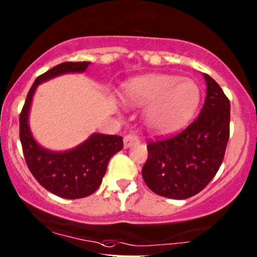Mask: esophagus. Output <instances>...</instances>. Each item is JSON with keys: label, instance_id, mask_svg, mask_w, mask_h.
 <instances>
[{"label": "esophagus", "instance_id": "1", "mask_svg": "<svg viewBox=\"0 0 257 257\" xmlns=\"http://www.w3.org/2000/svg\"><path fill=\"white\" fill-rule=\"evenodd\" d=\"M123 143H124V148L125 149L132 148V146L135 145V144L139 143V138H138L135 134H126L125 137H124Z\"/></svg>", "mask_w": 257, "mask_h": 257}]
</instances>
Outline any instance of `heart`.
Here are the masks:
<instances>
[{"mask_svg": "<svg viewBox=\"0 0 257 257\" xmlns=\"http://www.w3.org/2000/svg\"><path fill=\"white\" fill-rule=\"evenodd\" d=\"M124 102L143 107L144 122L151 131L167 134L178 131L195 112L199 86L190 79L173 74H148L123 85Z\"/></svg>", "mask_w": 257, "mask_h": 257, "instance_id": "1", "label": "heart"}]
</instances>
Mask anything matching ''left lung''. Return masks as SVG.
I'll use <instances>...</instances> for the list:
<instances>
[{
  "label": "left lung",
  "mask_w": 257,
  "mask_h": 257,
  "mask_svg": "<svg viewBox=\"0 0 257 257\" xmlns=\"http://www.w3.org/2000/svg\"><path fill=\"white\" fill-rule=\"evenodd\" d=\"M204 78L206 98L199 117L180 133L148 144L142 173L157 195L179 200L196 195L222 165L229 139L230 103L210 75Z\"/></svg>",
  "instance_id": "8db88e82"
}]
</instances>
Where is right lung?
<instances>
[{
  "label": "right lung",
  "instance_id": "add662e5",
  "mask_svg": "<svg viewBox=\"0 0 257 257\" xmlns=\"http://www.w3.org/2000/svg\"><path fill=\"white\" fill-rule=\"evenodd\" d=\"M90 62H64L39 75L28 92L19 117V137L28 168L46 190L64 199H80L97 190L108 161L123 149L118 135L91 134L72 150L56 152L41 148L29 128V111L39 84L66 73L85 72Z\"/></svg>",
  "mask_w": 257,
  "mask_h": 257
}]
</instances>
